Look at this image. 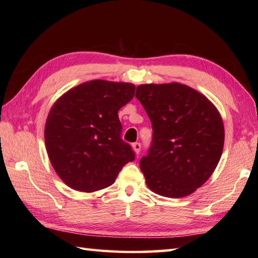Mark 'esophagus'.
<instances>
[{
  "mask_svg": "<svg viewBox=\"0 0 258 258\" xmlns=\"http://www.w3.org/2000/svg\"><path fill=\"white\" fill-rule=\"evenodd\" d=\"M132 147H133V150H134V152L136 153V154H139V153L141 152V147H142V145H141L140 142H135V143H133V144H132Z\"/></svg>",
  "mask_w": 258,
  "mask_h": 258,
  "instance_id": "obj_1",
  "label": "esophagus"
}]
</instances>
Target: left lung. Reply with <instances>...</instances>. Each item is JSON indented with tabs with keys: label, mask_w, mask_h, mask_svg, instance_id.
Listing matches in <instances>:
<instances>
[{
	"label": "left lung",
	"mask_w": 258,
	"mask_h": 258,
	"mask_svg": "<svg viewBox=\"0 0 258 258\" xmlns=\"http://www.w3.org/2000/svg\"><path fill=\"white\" fill-rule=\"evenodd\" d=\"M135 96L149 115L152 143L140 166L154 193L178 199L210 178L222 156L224 125L207 98L179 83L143 84Z\"/></svg>",
	"instance_id": "1"
}]
</instances>
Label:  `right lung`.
Wrapping results in <instances>:
<instances>
[{
    "label": "right lung",
    "instance_id": "right-lung-1",
    "mask_svg": "<svg viewBox=\"0 0 258 258\" xmlns=\"http://www.w3.org/2000/svg\"><path fill=\"white\" fill-rule=\"evenodd\" d=\"M135 86L102 80L75 86L52 106L45 124V146L52 166L71 188L94 191L114 183L135 153L120 138L118 111Z\"/></svg>",
    "mask_w": 258,
    "mask_h": 258
}]
</instances>
